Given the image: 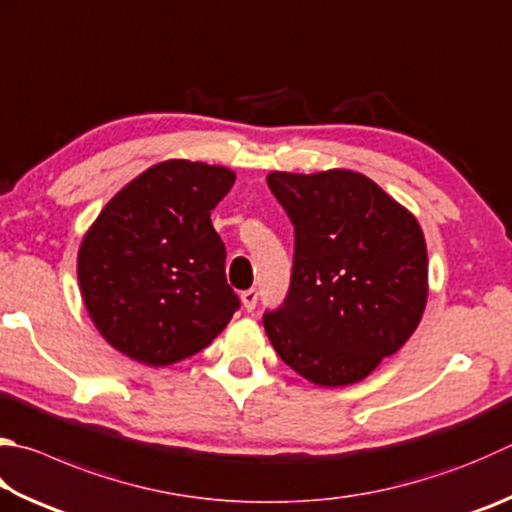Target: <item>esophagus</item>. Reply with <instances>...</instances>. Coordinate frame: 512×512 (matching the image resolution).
<instances>
[{"label":"esophagus","mask_w":512,"mask_h":512,"mask_svg":"<svg viewBox=\"0 0 512 512\" xmlns=\"http://www.w3.org/2000/svg\"><path fill=\"white\" fill-rule=\"evenodd\" d=\"M241 304H244V309L250 313L257 306V291L255 288H248V291L241 293Z\"/></svg>","instance_id":"obj_1"}]
</instances>
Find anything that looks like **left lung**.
<instances>
[{
	"mask_svg": "<svg viewBox=\"0 0 512 512\" xmlns=\"http://www.w3.org/2000/svg\"><path fill=\"white\" fill-rule=\"evenodd\" d=\"M295 226L291 288L264 329L288 367L320 387L365 380L423 318L427 246L416 217L369 176L271 172Z\"/></svg>",
	"mask_w": 512,
	"mask_h": 512,
	"instance_id": "left-lung-1",
	"label": "left lung"
}]
</instances>
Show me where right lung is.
Instances as JSON below:
<instances>
[{"label":"right lung","mask_w":512,"mask_h":512,"mask_svg":"<svg viewBox=\"0 0 512 512\" xmlns=\"http://www.w3.org/2000/svg\"><path fill=\"white\" fill-rule=\"evenodd\" d=\"M237 174L170 159L109 199L78 248V282L94 327L147 367L206 349L239 306L210 212Z\"/></svg>","instance_id":"obj_1"}]
</instances>
